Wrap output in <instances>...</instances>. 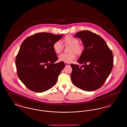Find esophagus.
I'll return each instance as SVG.
<instances>
[{"label":"esophagus","instance_id":"esophagus-1","mask_svg":"<svg viewBox=\"0 0 127 127\" xmlns=\"http://www.w3.org/2000/svg\"><path fill=\"white\" fill-rule=\"evenodd\" d=\"M65 66H70V64L68 63H66V62H65Z\"/></svg>","mask_w":127,"mask_h":127}]
</instances>
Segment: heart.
<instances>
[{
    "label": "heart",
    "mask_w": 127,
    "mask_h": 127,
    "mask_svg": "<svg viewBox=\"0 0 127 127\" xmlns=\"http://www.w3.org/2000/svg\"><path fill=\"white\" fill-rule=\"evenodd\" d=\"M63 42L66 45L70 46L68 54H61L58 59L59 61L66 63H70L76 58V54L80 56L83 51V47L79 43V40L71 35H66L63 39ZM53 48L55 52L57 54L60 53L63 48L62 44L60 41H57L54 43Z\"/></svg>",
    "instance_id": "1"
}]
</instances>
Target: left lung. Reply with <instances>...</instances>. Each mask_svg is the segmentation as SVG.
<instances>
[{
  "label": "left lung",
  "mask_w": 127,
  "mask_h": 127,
  "mask_svg": "<svg viewBox=\"0 0 127 127\" xmlns=\"http://www.w3.org/2000/svg\"><path fill=\"white\" fill-rule=\"evenodd\" d=\"M75 37L81 39L84 49L77 61L83 65L70 64L73 84L83 91H96L102 87L112 69V52L102 38L91 31H80Z\"/></svg>",
  "instance_id": "left-lung-1"
}]
</instances>
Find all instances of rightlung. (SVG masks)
I'll return each instance as SVG.
<instances>
[{
  "mask_svg": "<svg viewBox=\"0 0 127 127\" xmlns=\"http://www.w3.org/2000/svg\"><path fill=\"white\" fill-rule=\"evenodd\" d=\"M63 35L38 33L26 38L16 57V66L19 79L31 91L43 92L56 84L64 62L58 60L53 45Z\"/></svg>",
  "mask_w": 127,
  "mask_h": 127,
  "instance_id": "obj_1",
  "label": "right lung"
}]
</instances>
